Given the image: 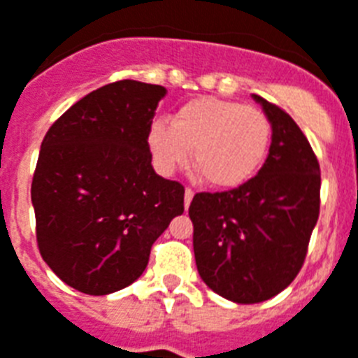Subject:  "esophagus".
<instances>
[{
  "label": "esophagus",
  "mask_w": 358,
  "mask_h": 358,
  "mask_svg": "<svg viewBox=\"0 0 358 358\" xmlns=\"http://www.w3.org/2000/svg\"><path fill=\"white\" fill-rule=\"evenodd\" d=\"M192 198H194V192L190 190V188H187V190H185V207H187V209H188V205H190V201H192Z\"/></svg>",
  "instance_id": "obj_1"
}]
</instances>
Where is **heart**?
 I'll list each match as a JSON object with an SVG mask.
<instances>
[{"mask_svg": "<svg viewBox=\"0 0 358 358\" xmlns=\"http://www.w3.org/2000/svg\"><path fill=\"white\" fill-rule=\"evenodd\" d=\"M271 140L273 124L262 110L215 96L188 101L170 123L157 119L148 134L149 151L162 173L170 176L190 157L196 173L209 187L224 190L256 176Z\"/></svg>", "mask_w": 358, "mask_h": 358, "instance_id": "heart-1", "label": "heart"}]
</instances>
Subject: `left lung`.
I'll use <instances>...</instances> for the list:
<instances>
[{"instance_id": "8db88e82", "label": "left lung", "mask_w": 358, "mask_h": 358, "mask_svg": "<svg viewBox=\"0 0 358 358\" xmlns=\"http://www.w3.org/2000/svg\"><path fill=\"white\" fill-rule=\"evenodd\" d=\"M252 99L273 124L262 170L228 192L196 194L188 209L199 276L237 304L263 303L292 284L320 217V164L306 136L284 110Z\"/></svg>"}]
</instances>
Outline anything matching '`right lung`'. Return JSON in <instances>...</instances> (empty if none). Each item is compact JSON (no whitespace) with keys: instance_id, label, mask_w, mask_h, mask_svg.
Returning a JSON list of instances; mask_svg holds the SVG:
<instances>
[{"instance_id":"obj_1","label":"right lung","mask_w":358,"mask_h":358,"mask_svg":"<svg viewBox=\"0 0 358 358\" xmlns=\"http://www.w3.org/2000/svg\"><path fill=\"white\" fill-rule=\"evenodd\" d=\"M162 85L121 80L91 91L46 132L31 182L41 256L87 295L119 292L185 210L181 182L151 166L148 134Z\"/></svg>"}]
</instances>
